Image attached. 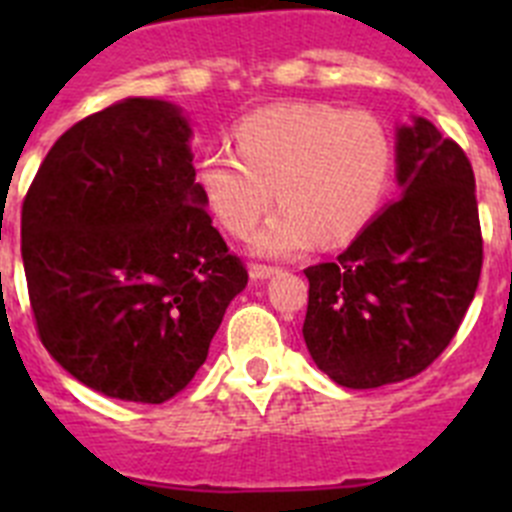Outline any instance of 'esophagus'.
Here are the masks:
<instances>
[{
  "mask_svg": "<svg viewBox=\"0 0 512 512\" xmlns=\"http://www.w3.org/2000/svg\"><path fill=\"white\" fill-rule=\"evenodd\" d=\"M277 271H279L277 266H269V264H251V269H248V274H251V279H256V282H259V279L274 277Z\"/></svg>",
  "mask_w": 512,
  "mask_h": 512,
  "instance_id": "esophagus-1",
  "label": "esophagus"
}]
</instances>
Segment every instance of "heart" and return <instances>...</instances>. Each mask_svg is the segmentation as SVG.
<instances>
[{
	"label": "heart",
	"instance_id": "obj_1",
	"mask_svg": "<svg viewBox=\"0 0 512 512\" xmlns=\"http://www.w3.org/2000/svg\"><path fill=\"white\" fill-rule=\"evenodd\" d=\"M233 146L202 156L200 187L238 238L253 233L277 197L282 210L253 238L264 256H297L315 238L346 241L372 220L390 182V135L366 112L271 104L235 122Z\"/></svg>",
	"mask_w": 512,
	"mask_h": 512
}]
</instances>
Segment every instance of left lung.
Returning a JSON list of instances; mask_svg holds the SVG:
<instances>
[{"label":"left lung","mask_w":512,"mask_h":512,"mask_svg":"<svg viewBox=\"0 0 512 512\" xmlns=\"http://www.w3.org/2000/svg\"><path fill=\"white\" fill-rule=\"evenodd\" d=\"M397 184L400 200L336 261L305 269L307 351L348 390L428 369L456 336L479 284L474 171L459 143L415 117L397 130Z\"/></svg>","instance_id":"8db88e82"}]
</instances>
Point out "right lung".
<instances>
[{
	"label": "right lung",
	"instance_id": "1",
	"mask_svg": "<svg viewBox=\"0 0 512 512\" xmlns=\"http://www.w3.org/2000/svg\"><path fill=\"white\" fill-rule=\"evenodd\" d=\"M189 135L174 104H112L53 143L22 202L40 341L71 377L117 400L179 395L248 284L212 228Z\"/></svg>",
	"mask_w": 512,
	"mask_h": 512
}]
</instances>
